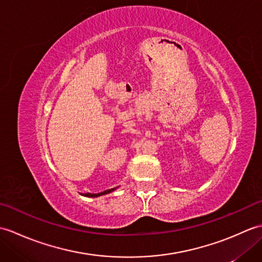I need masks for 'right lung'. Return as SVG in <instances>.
<instances>
[{"mask_svg":"<svg viewBox=\"0 0 262 262\" xmlns=\"http://www.w3.org/2000/svg\"><path fill=\"white\" fill-rule=\"evenodd\" d=\"M115 189H117V187L116 188H113V189H109V190H104V191H102V192H99V193H84L83 194V196H85V197H99V196H102V194H107V193H109V192H111V191H114Z\"/></svg>","mask_w":262,"mask_h":262,"instance_id":"right-lung-1","label":"right lung"}]
</instances>
